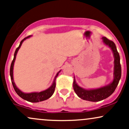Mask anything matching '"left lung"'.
Here are the masks:
<instances>
[{"instance_id": "left-lung-1", "label": "left lung", "mask_w": 129, "mask_h": 129, "mask_svg": "<svg viewBox=\"0 0 129 129\" xmlns=\"http://www.w3.org/2000/svg\"><path fill=\"white\" fill-rule=\"evenodd\" d=\"M102 39L103 43L108 46L113 52L114 57V79L112 82L105 86L96 89L86 90V89L82 88V87H79L74 77V83H73L74 91L79 98L85 101L99 102L108 98L115 91L121 78V68L120 64V55L117 51L115 44H114L113 41L109 40L106 37H103Z\"/></svg>"}]
</instances>
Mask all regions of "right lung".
<instances>
[{"mask_svg": "<svg viewBox=\"0 0 129 129\" xmlns=\"http://www.w3.org/2000/svg\"><path fill=\"white\" fill-rule=\"evenodd\" d=\"M31 37V36H28L27 37L24 38V39L20 42V45L18 46V47L16 49L15 53H14V59L12 60V63H11V68H10V76H11V82H12V85H13V87L15 90L16 93H17V94L18 95L20 98H21L23 99L26 100V101L28 102H42L44 101H45V100L48 99L51 97V96L53 94L55 90V79H56V78L58 76V74H59L61 70L59 71V72H57V74L55 75V77L54 79L53 82H52V85L49 87L48 88H47V90H44V91H42L41 92H32V93H24L22 91L19 89L18 87L16 86L15 82H14V77H13V69H14V62H15L16 55H17V52H18V51L19 49L20 48L21 46L22 45V43L24 42V41L26 40L27 38Z\"/></svg>", "mask_w": 129, "mask_h": 129, "instance_id": "obj_1", "label": "right lung"}]
</instances>
